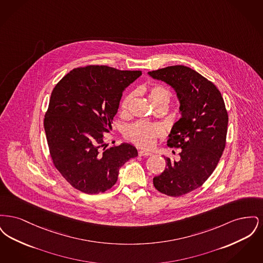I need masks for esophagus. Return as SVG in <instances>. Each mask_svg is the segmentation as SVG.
<instances>
[{
	"label": "esophagus",
	"instance_id": "1",
	"mask_svg": "<svg viewBox=\"0 0 263 263\" xmlns=\"http://www.w3.org/2000/svg\"><path fill=\"white\" fill-rule=\"evenodd\" d=\"M138 154H139V156L140 157H148V156H151L152 155V153H150V152H147V151H139L138 152Z\"/></svg>",
	"mask_w": 263,
	"mask_h": 263
}]
</instances>
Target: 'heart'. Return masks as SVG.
I'll list each match as a JSON object with an SVG mask.
<instances>
[{"instance_id":"1","label":"heart","mask_w":263,"mask_h":263,"mask_svg":"<svg viewBox=\"0 0 263 263\" xmlns=\"http://www.w3.org/2000/svg\"><path fill=\"white\" fill-rule=\"evenodd\" d=\"M134 98V93H129L122 100L121 109L123 112H127L129 105ZM149 98L153 104L157 107L159 105H168L172 93L163 86H155L151 88ZM163 135V128L160 125H154L145 122H136L134 124L127 126L125 129V136L128 140L137 144L143 148H151L155 145L157 139Z\"/></svg>"}]
</instances>
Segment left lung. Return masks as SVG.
Masks as SVG:
<instances>
[{"instance_id": "obj_1", "label": "left lung", "mask_w": 263, "mask_h": 263, "mask_svg": "<svg viewBox=\"0 0 263 263\" xmlns=\"http://www.w3.org/2000/svg\"><path fill=\"white\" fill-rule=\"evenodd\" d=\"M174 88L181 117L168 135L167 146L181 149L177 161L164 158L166 167L153 178L157 190L178 197L201 185L212 175L226 146L228 112L212 82L186 66H170L148 73Z\"/></svg>"}]
</instances>
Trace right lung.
<instances>
[{
    "label": "right lung",
    "mask_w": 263,
    "mask_h": 263,
    "mask_svg": "<svg viewBox=\"0 0 263 263\" xmlns=\"http://www.w3.org/2000/svg\"><path fill=\"white\" fill-rule=\"evenodd\" d=\"M142 75L90 65L73 69L53 88L44 130L55 167L76 189L98 194L112 187L119 168L136 158L134 146L104 144L122 93Z\"/></svg>",
    "instance_id": "right-lung-1"
}]
</instances>
